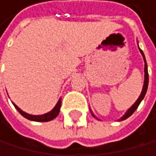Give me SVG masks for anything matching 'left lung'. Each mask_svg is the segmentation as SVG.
I'll use <instances>...</instances> for the list:
<instances>
[{
    "instance_id": "8db88e82",
    "label": "left lung",
    "mask_w": 156,
    "mask_h": 156,
    "mask_svg": "<svg viewBox=\"0 0 156 156\" xmlns=\"http://www.w3.org/2000/svg\"><path fill=\"white\" fill-rule=\"evenodd\" d=\"M139 51H140L141 52V55H142V57H144V87H142V91H141V94L140 95H139V98H137V101L134 102V105L131 106V108L127 110V112H126V115H124L120 119V120H123V119H126L127 117H129L133 113L135 112V109H136L138 108V105L139 104H140V101L144 99V95L146 94V90H147V87H148V72H147V65H146V61H145V58H144V52H142V51L139 48Z\"/></svg>"
}]
</instances>
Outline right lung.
Masks as SVG:
<instances>
[{"instance_id":"add662e5","label":"right lung","mask_w":156,"mask_h":156,"mask_svg":"<svg viewBox=\"0 0 156 156\" xmlns=\"http://www.w3.org/2000/svg\"><path fill=\"white\" fill-rule=\"evenodd\" d=\"M61 105H62V101L59 99V101H58L57 105L55 106L54 109H52L51 112H48V113H44V115H29V113H26L25 112H23L22 109H20L16 105H15V108L18 109V112L21 113V115L23 117H26V119H28L30 120H34V121H50L51 119H54L55 117L58 116V115L59 113Z\"/></svg>"}]
</instances>
